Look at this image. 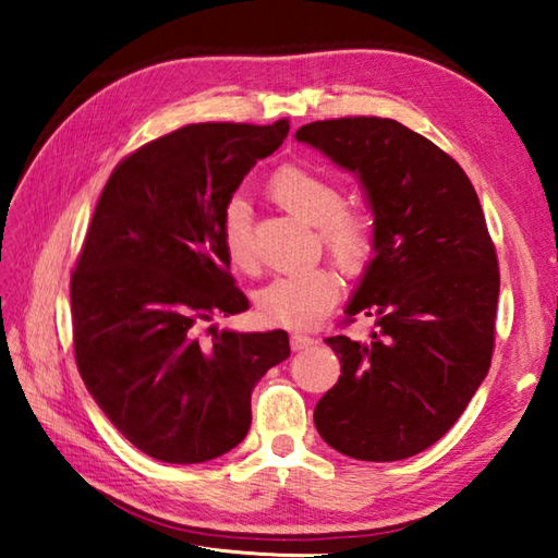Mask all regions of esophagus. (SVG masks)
Listing matches in <instances>:
<instances>
[{
	"mask_svg": "<svg viewBox=\"0 0 558 558\" xmlns=\"http://www.w3.org/2000/svg\"><path fill=\"white\" fill-rule=\"evenodd\" d=\"M313 342H315V339L310 337V335H305V332H292V335H290V347L295 349V352H298V349L310 347Z\"/></svg>",
	"mask_w": 558,
	"mask_h": 558,
	"instance_id": "obj_1",
	"label": "esophagus"
}]
</instances>
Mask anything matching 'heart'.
<instances>
[{"mask_svg": "<svg viewBox=\"0 0 558 558\" xmlns=\"http://www.w3.org/2000/svg\"><path fill=\"white\" fill-rule=\"evenodd\" d=\"M270 196L282 209L307 226H317V241L344 272H362L374 256V221L364 211L347 209L344 194L335 179L310 167H282L270 179ZM221 235L226 253L245 276H258L260 256L253 241L251 209L235 196L226 204ZM339 295L332 268H310L268 282L258 292V313L270 325L313 327Z\"/></svg>", "mask_w": 558, "mask_h": 558, "instance_id": "obj_1", "label": "heart"}]
</instances>
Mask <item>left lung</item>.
Here are the masks:
<instances>
[{
  "label": "left lung",
  "mask_w": 558,
  "mask_h": 558,
  "mask_svg": "<svg viewBox=\"0 0 558 558\" xmlns=\"http://www.w3.org/2000/svg\"><path fill=\"white\" fill-rule=\"evenodd\" d=\"M295 137L359 179L376 235L344 307L376 329L325 339L342 376L315 426L349 458H411L452 428L493 362L499 270L483 206L456 159L396 120H319Z\"/></svg>",
  "instance_id": "8db88e82"
}]
</instances>
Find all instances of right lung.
<instances>
[{"instance_id":"1","label":"right lung","mask_w":558,"mask_h":558,"mask_svg":"<svg viewBox=\"0 0 558 558\" xmlns=\"http://www.w3.org/2000/svg\"><path fill=\"white\" fill-rule=\"evenodd\" d=\"M288 130V120L179 128L122 159L102 189L71 276L75 364L149 458L192 465L239 446L253 389L290 356L282 329L202 332L248 310L229 272L223 211Z\"/></svg>"}]
</instances>
